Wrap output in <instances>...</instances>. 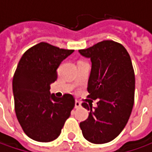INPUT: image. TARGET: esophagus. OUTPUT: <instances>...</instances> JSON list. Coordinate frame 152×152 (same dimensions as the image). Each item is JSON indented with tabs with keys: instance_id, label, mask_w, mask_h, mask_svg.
Returning a JSON list of instances; mask_svg holds the SVG:
<instances>
[{
	"instance_id": "obj_1",
	"label": "esophagus",
	"mask_w": 152,
	"mask_h": 152,
	"mask_svg": "<svg viewBox=\"0 0 152 152\" xmlns=\"http://www.w3.org/2000/svg\"><path fill=\"white\" fill-rule=\"evenodd\" d=\"M81 107V103L79 101H75V108H79Z\"/></svg>"
}]
</instances>
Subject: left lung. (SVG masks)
Instances as JSON below:
<instances>
[{"label":"left lung","mask_w":152,"mask_h":152,"mask_svg":"<svg viewBox=\"0 0 152 152\" xmlns=\"http://www.w3.org/2000/svg\"><path fill=\"white\" fill-rule=\"evenodd\" d=\"M79 51L92 62L87 97L98 100L94 109L91 103H82L90 114L79 126L88 141L107 143L124 129L134 107L135 78L131 58L124 46L113 40Z\"/></svg>","instance_id":"left-lung-1"}]
</instances>
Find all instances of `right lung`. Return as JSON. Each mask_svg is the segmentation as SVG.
Here are the masks:
<instances>
[{
	"mask_svg": "<svg viewBox=\"0 0 152 152\" xmlns=\"http://www.w3.org/2000/svg\"><path fill=\"white\" fill-rule=\"evenodd\" d=\"M73 51L40 42L27 50L18 64L12 79L15 113L23 132L34 140H56L75 106L71 94L57 98L50 93L57 67Z\"/></svg>",
	"mask_w": 152,
	"mask_h": 152,
	"instance_id": "obj_1",
	"label": "right lung"
}]
</instances>
